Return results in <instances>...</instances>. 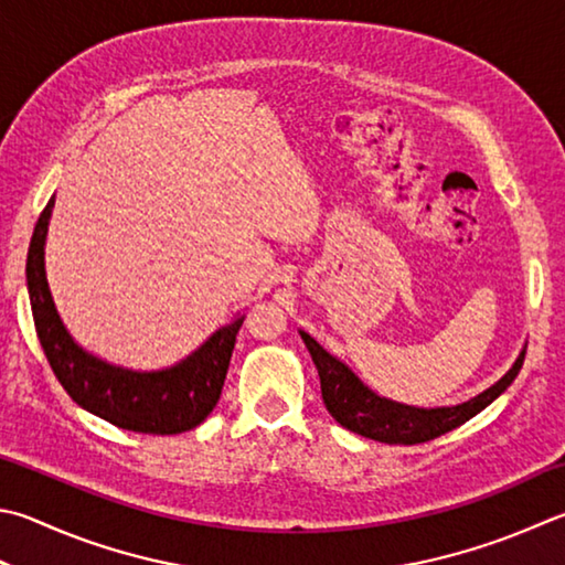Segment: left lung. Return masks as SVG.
Returning <instances> with one entry per match:
<instances>
[{
  "mask_svg": "<svg viewBox=\"0 0 565 565\" xmlns=\"http://www.w3.org/2000/svg\"><path fill=\"white\" fill-rule=\"evenodd\" d=\"M300 337L312 354L319 383H322L324 406L332 413V418L351 433L388 445L428 443L433 438H438V435L460 428L462 423L475 418L477 413L484 411L489 403L502 396V393L512 386V381L516 379L526 354V351L521 349L514 366L509 369L494 386L482 391L480 396L460 403V406L415 408L406 406V403H396L379 396V393L364 386V381H361L347 364H342V361L329 354L327 349L319 347L310 334L300 332Z\"/></svg>",
  "mask_w": 565,
  "mask_h": 565,
  "instance_id": "obj_1",
  "label": "left lung"
}]
</instances>
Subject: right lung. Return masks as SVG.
<instances>
[{"label":"right lung","instance_id":"obj_1","mask_svg":"<svg viewBox=\"0 0 565 565\" xmlns=\"http://www.w3.org/2000/svg\"><path fill=\"white\" fill-rule=\"evenodd\" d=\"M53 201L51 196L41 211L26 255L31 315L53 374L81 408L122 430L177 435L196 428L221 398L243 317L221 327L186 359L162 371L113 366L88 354L63 327L49 290L44 246Z\"/></svg>","mask_w":565,"mask_h":565}]
</instances>
